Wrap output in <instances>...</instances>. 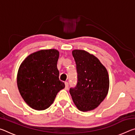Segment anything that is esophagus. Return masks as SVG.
<instances>
[{
	"mask_svg": "<svg viewBox=\"0 0 135 135\" xmlns=\"http://www.w3.org/2000/svg\"><path fill=\"white\" fill-rule=\"evenodd\" d=\"M65 89H68V83L67 81L65 82Z\"/></svg>",
	"mask_w": 135,
	"mask_h": 135,
	"instance_id": "obj_1",
	"label": "esophagus"
}]
</instances>
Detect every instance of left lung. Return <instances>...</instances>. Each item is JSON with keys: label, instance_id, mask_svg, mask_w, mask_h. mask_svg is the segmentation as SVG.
Wrapping results in <instances>:
<instances>
[{"label": "left lung", "instance_id": "left-lung-1", "mask_svg": "<svg viewBox=\"0 0 135 135\" xmlns=\"http://www.w3.org/2000/svg\"><path fill=\"white\" fill-rule=\"evenodd\" d=\"M76 64L77 83L70 89L73 102L80 111L95 109L108 92L109 80L106 68L97 57L83 50L72 52Z\"/></svg>", "mask_w": 135, "mask_h": 135}]
</instances>
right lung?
I'll list each match as a JSON object with an SVG mask.
<instances>
[{
  "label": "right lung",
  "mask_w": 135,
  "mask_h": 135,
  "mask_svg": "<svg viewBox=\"0 0 135 135\" xmlns=\"http://www.w3.org/2000/svg\"><path fill=\"white\" fill-rule=\"evenodd\" d=\"M59 52L45 49L34 52L22 61L17 74V86L24 101L36 110L51 105L59 91L65 88L59 80L57 62Z\"/></svg>",
  "instance_id": "right-lung-1"
}]
</instances>
